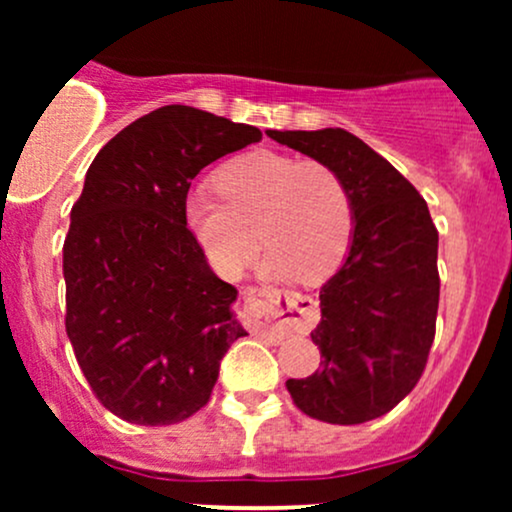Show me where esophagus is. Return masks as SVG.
<instances>
[{"instance_id": "1", "label": "esophagus", "mask_w": 512, "mask_h": 512, "mask_svg": "<svg viewBox=\"0 0 512 512\" xmlns=\"http://www.w3.org/2000/svg\"><path fill=\"white\" fill-rule=\"evenodd\" d=\"M248 322L262 337L284 339L293 332L310 330L315 322L313 298L281 289L248 291Z\"/></svg>"}]
</instances>
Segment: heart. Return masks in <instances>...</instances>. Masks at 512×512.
Masks as SVG:
<instances>
[{"instance_id": "heart-1", "label": "heart", "mask_w": 512, "mask_h": 512, "mask_svg": "<svg viewBox=\"0 0 512 512\" xmlns=\"http://www.w3.org/2000/svg\"><path fill=\"white\" fill-rule=\"evenodd\" d=\"M221 197L192 190L182 202L187 233L226 279H238L269 245L262 272L274 279L334 274L354 233L349 187L332 166L260 149L226 163L216 175Z\"/></svg>"}]
</instances>
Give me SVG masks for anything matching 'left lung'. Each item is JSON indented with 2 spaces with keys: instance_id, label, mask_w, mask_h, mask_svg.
I'll return each instance as SVG.
<instances>
[{
  "instance_id": "left-lung-1",
  "label": "left lung",
  "mask_w": 512,
  "mask_h": 512,
  "mask_svg": "<svg viewBox=\"0 0 512 512\" xmlns=\"http://www.w3.org/2000/svg\"><path fill=\"white\" fill-rule=\"evenodd\" d=\"M267 134L337 170L354 204L349 252L320 289L310 332L325 361L286 387L303 414L327 424L378 419L419 383L436 337L438 231L416 187L346 129Z\"/></svg>"
}]
</instances>
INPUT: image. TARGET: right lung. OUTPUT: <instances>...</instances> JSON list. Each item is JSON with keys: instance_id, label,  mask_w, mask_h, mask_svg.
I'll return each mask as SVG.
<instances>
[{"instance_id": "right-lung-1", "label": "right lung", "mask_w": 512, "mask_h": 512, "mask_svg": "<svg viewBox=\"0 0 512 512\" xmlns=\"http://www.w3.org/2000/svg\"><path fill=\"white\" fill-rule=\"evenodd\" d=\"M262 139L190 105L139 117L98 151L72 207L62 272L67 337L93 395L139 426L209 402L221 358L245 337L236 286L211 272L182 221L190 180Z\"/></svg>"}]
</instances>
